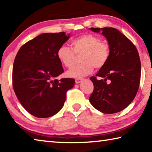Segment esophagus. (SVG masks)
Returning <instances> with one entry per match:
<instances>
[{"label": "esophagus", "mask_w": 152, "mask_h": 152, "mask_svg": "<svg viewBox=\"0 0 152 152\" xmlns=\"http://www.w3.org/2000/svg\"><path fill=\"white\" fill-rule=\"evenodd\" d=\"M82 81V78H77V79H76V80H75L76 84L80 83Z\"/></svg>", "instance_id": "esophagus-1"}]
</instances>
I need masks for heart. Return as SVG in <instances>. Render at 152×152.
Wrapping results in <instances>:
<instances>
[{
  "label": "heart",
  "mask_w": 152,
  "mask_h": 152,
  "mask_svg": "<svg viewBox=\"0 0 152 152\" xmlns=\"http://www.w3.org/2000/svg\"><path fill=\"white\" fill-rule=\"evenodd\" d=\"M71 47L61 45L57 51L58 60L66 68H70L76 60V55L82 54L80 58L81 64L74 66L67 72L71 78H80L91 74L96 68L105 66L109 59V45L104 41L100 40L92 34L80 35L72 40Z\"/></svg>",
  "instance_id": "obj_1"
}]
</instances>
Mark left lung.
<instances>
[{
    "label": "left lung",
    "mask_w": 152,
    "mask_h": 152,
    "mask_svg": "<svg viewBox=\"0 0 152 152\" xmlns=\"http://www.w3.org/2000/svg\"><path fill=\"white\" fill-rule=\"evenodd\" d=\"M106 37L110 49L107 63L91 80L94 91L89 98L95 109L106 114H112L125 109L135 97L141 77V61L134 44L112 27L91 28Z\"/></svg>",
    "instance_id": "obj_1"
}]
</instances>
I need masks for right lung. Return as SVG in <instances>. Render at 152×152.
<instances>
[{
  "mask_svg": "<svg viewBox=\"0 0 152 152\" xmlns=\"http://www.w3.org/2000/svg\"><path fill=\"white\" fill-rule=\"evenodd\" d=\"M70 38L64 32L42 33L19 49L12 68V86L20 104L38 118L56 115L63 107L73 78L56 79L64 72L57 51Z\"/></svg>",
  "mask_w": 152,
  "mask_h": 152,
  "instance_id": "obj_1",
  "label": "right lung"
}]
</instances>
